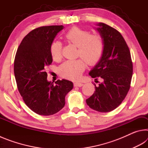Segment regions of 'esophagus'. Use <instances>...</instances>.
<instances>
[{
	"mask_svg": "<svg viewBox=\"0 0 148 148\" xmlns=\"http://www.w3.org/2000/svg\"><path fill=\"white\" fill-rule=\"evenodd\" d=\"M74 85L75 87H82V86H84L83 83H81V82H75Z\"/></svg>",
	"mask_w": 148,
	"mask_h": 148,
	"instance_id": "obj_1",
	"label": "esophagus"
}]
</instances>
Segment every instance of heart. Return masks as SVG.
<instances>
[{"label":"heart","mask_w":148,"mask_h":148,"mask_svg":"<svg viewBox=\"0 0 148 148\" xmlns=\"http://www.w3.org/2000/svg\"><path fill=\"white\" fill-rule=\"evenodd\" d=\"M64 38L70 43L77 47V57H81L87 64L93 65L97 63L102 57L104 48L103 38L99 34H91V32L72 27L64 35ZM49 51L52 59L59 61L62 56V44L58 40H54L50 45ZM86 67L83 59L69 60L65 61L59 67V71L62 76L71 79H77L82 76Z\"/></svg>","instance_id":"obj_1"}]
</instances>
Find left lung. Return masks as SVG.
Segmentation results:
<instances>
[{"instance_id": "1", "label": "left lung", "mask_w": 148, "mask_h": 148, "mask_svg": "<svg viewBox=\"0 0 148 148\" xmlns=\"http://www.w3.org/2000/svg\"><path fill=\"white\" fill-rule=\"evenodd\" d=\"M97 26L104 48L100 61L89 73L99 85L94 84L95 91L86 103L97 112H109L121 104L129 91L132 62L129 47L121 33L103 23Z\"/></svg>"}]
</instances>
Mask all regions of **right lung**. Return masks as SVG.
Wrapping results in <instances>:
<instances>
[{
    "label": "right lung",
    "instance_id": "right-lung-1",
    "mask_svg": "<svg viewBox=\"0 0 148 148\" xmlns=\"http://www.w3.org/2000/svg\"><path fill=\"white\" fill-rule=\"evenodd\" d=\"M62 25L44 26L32 30L21 41L14 61V74L17 89L25 103L41 116H51L65 104V97L73 88L69 80L48 82L46 66L53 59L50 45Z\"/></svg>",
    "mask_w": 148,
    "mask_h": 148
}]
</instances>
